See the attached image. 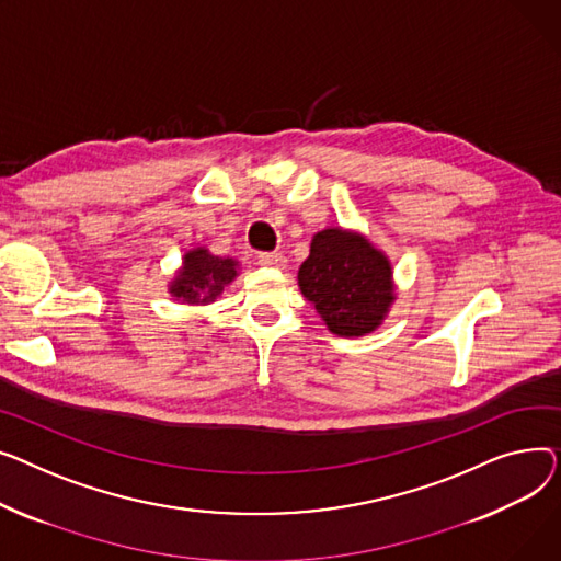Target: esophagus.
Masks as SVG:
<instances>
[{
  "label": "esophagus",
  "instance_id": "1",
  "mask_svg": "<svg viewBox=\"0 0 561 561\" xmlns=\"http://www.w3.org/2000/svg\"><path fill=\"white\" fill-rule=\"evenodd\" d=\"M257 265L280 270V267H285V255L278 253V251H274V253H260L257 255Z\"/></svg>",
  "mask_w": 561,
  "mask_h": 561
}]
</instances>
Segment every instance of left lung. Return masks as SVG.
<instances>
[{
  "label": "left lung",
  "instance_id": "left-lung-1",
  "mask_svg": "<svg viewBox=\"0 0 561 561\" xmlns=\"http://www.w3.org/2000/svg\"><path fill=\"white\" fill-rule=\"evenodd\" d=\"M299 285L325 325L342 337L374 331L393 301L387 257L365 238L340 228L314 236Z\"/></svg>",
  "mask_w": 561,
  "mask_h": 561
}]
</instances>
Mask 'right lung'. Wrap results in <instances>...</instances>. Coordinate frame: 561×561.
<instances>
[{"mask_svg":"<svg viewBox=\"0 0 561 561\" xmlns=\"http://www.w3.org/2000/svg\"><path fill=\"white\" fill-rule=\"evenodd\" d=\"M238 276L230 257L210 255L206 249H194L183 260V272L172 283V294L187 304H210L217 294Z\"/></svg>","mask_w":561,"mask_h":561,"instance_id":"obj_1","label":"right lung"}]
</instances>
